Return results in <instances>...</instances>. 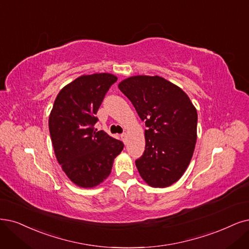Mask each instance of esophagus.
Returning a JSON list of instances; mask_svg holds the SVG:
<instances>
[{
    "mask_svg": "<svg viewBox=\"0 0 249 249\" xmlns=\"http://www.w3.org/2000/svg\"><path fill=\"white\" fill-rule=\"evenodd\" d=\"M121 137H122V140L124 141V142H126V140H127V133H126V132H123V133L121 134Z\"/></svg>",
    "mask_w": 249,
    "mask_h": 249,
    "instance_id": "esophagus-1",
    "label": "esophagus"
}]
</instances>
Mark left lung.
<instances>
[{"label":"left lung","mask_w":249,"mask_h":249,"mask_svg":"<svg viewBox=\"0 0 249 249\" xmlns=\"http://www.w3.org/2000/svg\"><path fill=\"white\" fill-rule=\"evenodd\" d=\"M119 89L128 97L148 129L145 149L135 165L154 188H166L186 171L195 150L198 115L178 86L159 76H133Z\"/></svg>","instance_id":"1"}]
</instances>
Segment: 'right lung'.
Wrapping results in <instances>:
<instances>
[{
  "label": "right lung",
  "instance_id": "1",
  "mask_svg": "<svg viewBox=\"0 0 249 249\" xmlns=\"http://www.w3.org/2000/svg\"><path fill=\"white\" fill-rule=\"evenodd\" d=\"M117 81L112 73L83 75L64 86L49 117L55 156L68 178L82 188H93L112 171L114 159L124 144L105 131L94 129L97 110Z\"/></svg>",
  "mask_w": 249,
  "mask_h": 249
}]
</instances>
